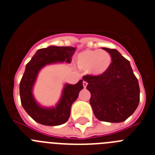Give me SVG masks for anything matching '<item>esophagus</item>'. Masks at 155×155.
<instances>
[{
  "label": "esophagus",
  "mask_w": 155,
  "mask_h": 155,
  "mask_svg": "<svg viewBox=\"0 0 155 155\" xmlns=\"http://www.w3.org/2000/svg\"><path fill=\"white\" fill-rule=\"evenodd\" d=\"M83 87L86 88V86H87V83H86V81L83 80Z\"/></svg>",
  "instance_id": "34e87169"
}]
</instances>
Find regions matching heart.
<instances>
[{"label":"heart","mask_w":155,"mask_h":155,"mask_svg":"<svg viewBox=\"0 0 155 155\" xmlns=\"http://www.w3.org/2000/svg\"><path fill=\"white\" fill-rule=\"evenodd\" d=\"M76 65L81 69H87L93 76H101L110 67L112 58L105 50L86 49L75 58Z\"/></svg>","instance_id":"b5f03b06"}]
</instances>
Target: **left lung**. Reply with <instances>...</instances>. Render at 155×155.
I'll return each mask as SVG.
<instances>
[{
    "label": "left lung",
    "mask_w": 155,
    "mask_h": 155,
    "mask_svg": "<svg viewBox=\"0 0 155 155\" xmlns=\"http://www.w3.org/2000/svg\"><path fill=\"white\" fill-rule=\"evenodd\" d=\"M112 58L110 67L101 76H83L91 93L90 103L96 117L101 121L126 120L137 108L140 101L138 80L130 62L117 49L102 48Z\"/></svg>",
    "instance_id": "8db88e82"
}]
</instances>
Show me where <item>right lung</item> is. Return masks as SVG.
Segmentation results:
<instances>
[{
    "label": "right lung",
    "mask_w": 155,
    "mask_h": 155,
    "mask_svg": "<svg viewBox=\"0 0 155 155\" xmlns=\"http://www.w3.org/2000/svg\"><path fill=\"white\" fill-rule=\"evenodd\" d=\"M76 48L69 46L51 45L38 49L25 66L20 83V97L25 110L36 122L46 126H58L69 120L71 107L83 89V80L76 84L65 83L62 95L55 107H43L33 96V87L38 72L45 65L55 63H70Z\"/></svg>",
    "instance_id": "obj_1"
}]
</instances>
